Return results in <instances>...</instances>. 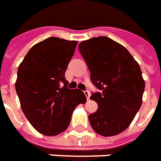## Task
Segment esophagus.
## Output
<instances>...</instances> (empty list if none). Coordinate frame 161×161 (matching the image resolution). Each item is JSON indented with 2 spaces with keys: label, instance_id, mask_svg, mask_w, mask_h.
Masks as SVG:
<instances>
[{
  "label": "esophagus",
  "instance_id": "34e87169",
  "mask_svg": "<svg viewBox=\"0 0 161 161\" xmlns=\"http://www.w3.org/2000/svg\"><path fill=\"white\" fill-rule=\"evenodd\" d=\"M84 94H85L86 98H87V100H89V97H90V94H89V91H84Z\"/></svg>",
  "mask_w": 161,
  "mask_h": 161
}]
</instances>
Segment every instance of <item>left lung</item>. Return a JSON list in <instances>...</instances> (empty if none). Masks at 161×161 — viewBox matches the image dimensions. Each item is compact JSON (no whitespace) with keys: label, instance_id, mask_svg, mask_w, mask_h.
Masks as SVG:
<instances>
[{"label":"left lung","instance_id":"obj_1","mask_svg":"<svg viewBox=\"0 0 161 161\" xmlns=\"http://www.w3.org/2000/svg\"><path fill=\"white\" fill-rule=\"evenodd\" d=\"M78 50L92 83L100 89L90 96L98 104L89 116L90 125L104 137L119 134L129 127L143 102L145 83L140 67L123 45L108 37L82 41Z\"/></svg>","mask_w":161,"mask_h":161}]
</instances>
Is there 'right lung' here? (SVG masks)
<instances>
[{
    "mask_svg": "<svg viewBox=\"0 0 161 161\" xmlns=\"http://www.w3.org/2000/svg\"><path fill=\"white\" fill-rule=\"evenodd\" d=\"M78 41L45 39L29 50L18 70L15 88L21 108L34 129L56 136L67 129L73 110L86 102L79 89H69L65 78Z\"/></svg>",
    "mask_w": 161,
    "mask_h": 161,
    "instance_id": "1",
    "label": "right lung"
}]
</instances>
